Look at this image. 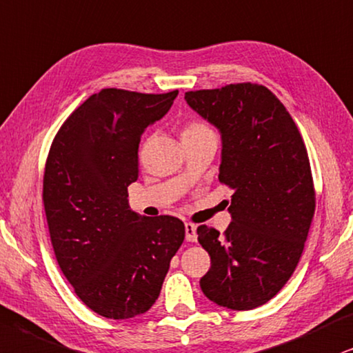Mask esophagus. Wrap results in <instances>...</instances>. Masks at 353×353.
<instances>
[{"label": "esophagus", "instance_id": "34e87169", "mask_svg": "<svg viewBox=\"0 0 353 353\" xmlns=\"http://www.w3.org/2000/svg\"><path fill=\"white\" fill-rule=\"evenodd\" d=\"M185 239L189 243H195L197 241V228L192 223H185Z\"/></svg>", "mask_w": 353, "mask_h": 353}]
</instances>
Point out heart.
Returning <instances> with one entry per match:
<instances>
[{
  "mask_svg": "<svg viewBox=\"0 0 353 353\" xmlns=\"http://www.w3.org/2000/svg\"><path fill=\"white\" fill-rule=\"evenodd\" d=\"M205 132H210V128L205 127L203 123L190 122L185 125L184 130H182V133H181V137L187 138V137H194V135H199V133H205Z\"/></svg>",
  "mask_w": 353,
  "mask_h": 353,
  "instance_id": "heart-1",
  "label": "heart"
}]
</instances>
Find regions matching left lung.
Instances as JSON below:
<instances>
[{
	"label": "left lung",
	"mask_w": 353,
	"mask_h": 353,
	"mask_svg": "<svg viewBox=\"0 0 353 353\" xmlns=\"http://www.w3.org/2000/svg\"><path fill=\"white\" fill-rule=\"evenodd\" d=\"M184 99L220 132L218 179L234 190L225 236L197 228L212 261L200 288L228 310H254L283 288L305 248L316 205L306 146L265 86L228 84L185 92Z\"/></svg>",
	"instance_id": "obj_1"
}]
</instances>
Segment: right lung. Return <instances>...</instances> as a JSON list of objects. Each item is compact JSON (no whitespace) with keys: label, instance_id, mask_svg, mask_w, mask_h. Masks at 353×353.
I'll list each match as a JSON object with an SVG mask.
<instances>
[{"label":"right lung","instance_id":"add662e5","mask_svg":"<svg viewBox=\"0 0 353 353\" xmlns=\"http://www.w3.org/2000/svg\"><path fill=\"white\" fill-rule=\"evenodd\" d=\"M176 96L102 89L66 119L48 153L43 207L58 265L104 318L146 313L184 241L179 218L141 216L127 192L138 179L141 135Z\"/></svg>","mask_w":353,"mask_h":353}]
</instances>
